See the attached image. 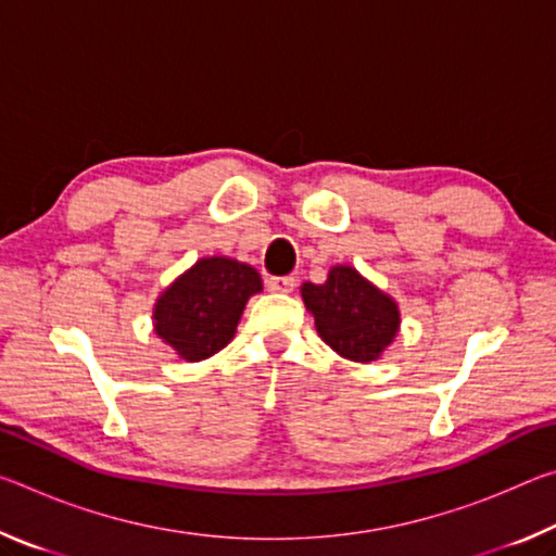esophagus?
<instances>
[{
  "mask_svg": "<svg viewBox=\"0 0 556 556\" xmlns=\"http://www.w3.org/2000/svg\"><path fill=\"white\" fill-rule=\"evenodd\" d=\"M296 287V279L294 277H269L267 279V289L271 294H291Z\"/></svg>",
  "mask_w": 556,
  "mask_h": 556,
  "instance_id": "1",
  "label": "esophagus"
}]
</instances>
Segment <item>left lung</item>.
Masks as SVG:
<instances>
[{
  "label": "left lung",
  "mask_w": 556,
  "mask_h": 556,
  "mask_svg": "<svg viewBox=\"0 0 556 556\" xmlns=\"http://www.w3.org/2000/svg\"><path fill=\"white\" fill-rule=\"evenodd\" d=\"M301 299L321 341L345 361H380L400 333L397 301L351 265L328 269L324 285H301Z\"/></svg>",
  "instance_id": "obj_1"
}]
</instances>
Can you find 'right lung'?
Returning a JSON list of instances; mask_svg holds the SVG:
<instances>
[{
    "label": "right lung",
    "instance_id": "1",
    "mask_svg": "<svg viewBox=\"0 0 556 556\" xmlns=\"http://www.w3.org/2000/svg\"><path fill=\"white\" fill-rule=\"evenodd\" d=\"M262 291L255 267L232 257H201L159 294L154 333L186 363H201L228 345L250 296Z\"/></svg>",
    "mask_w": 556,
    "mask_h": 556
}]
</instances>
